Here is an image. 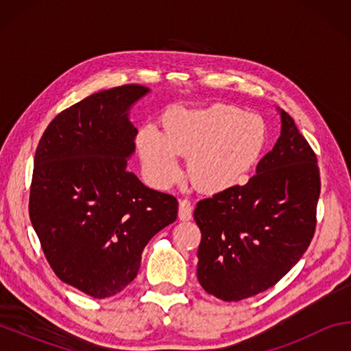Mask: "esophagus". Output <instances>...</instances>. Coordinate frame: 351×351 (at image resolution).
I'll return each instance as SVG.
<instances>
[{
    "mask_svg": "<svg viewBox=\"0 0 351 351\" xmlns=\"http://www.w3.org/2000/svg\"><path fill=\"white\" fill-rule=\"evenodd\" d=\"M192 215H193V207L190 204V201L181 199L180 209H178V217H180L181 221H189V219H192Z\"/></svg>",
    "mask_w": 351,
    "mask_h": 351,
    "instance_id": "esophagus-1",
    "label": "esophagus"
}]
</instances>
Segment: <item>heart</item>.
I'll return each mask as SVG.
<instances>
[{
    "mask_svg": "<svg viewBox=\"0 0 351 351\" xmlns=\"http://www.w3.org/2000/svg\"><path fill=\"white\" fill-rule=\"evenodd\" d=\"M161 128H141L136 139L145 173L158 187L180 178L176 156H184L195 189L206 195L229 192L247 181L268 145L263 119L226 104L170 108L161 116Z\"/></svg>",
    "mask_w": 351,
    "mask_h": 351,
    "instance_id": "obj_1",
    "label": "heart"
}]
</instances>
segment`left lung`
Returning <instances> with one entry per match:
<instances>
[{"label": "left lung", "mask_w": 351, "mask_h": 351, "mask_svg": "<svg viewBox=\"0 0 351 351\" xmlns=\"http://www.w3.org/2000/svg\"><path fill=\"white\" fill-rule=\"evenodd\" d=\"M280 138L245 186L201 199L199 285L224 302L263 293L310 246L320 193L317 158L287 111Z\"/></svg>", "instance_id": "8db88e82"}]
</instances>
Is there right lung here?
Wrapping results in <instances>:
<instances>
[{"instance_id":"1","label":"right lung","mask_w":351,"mask_h":351,"mask_svg":"<svg viewBox=\"0 0 351 351\" xmlns=\"http://www.w3.org/2000/svg\"><path fill=\"white\" fill-rule=\"evenodd\" d=\"M150 91L122 85L57 114L38 142L29 217L57 277L105 299L134 280L147 243L178 217L171 195L127 170L130 108Z\"/></svg>"}]
</instances>
